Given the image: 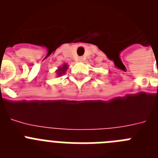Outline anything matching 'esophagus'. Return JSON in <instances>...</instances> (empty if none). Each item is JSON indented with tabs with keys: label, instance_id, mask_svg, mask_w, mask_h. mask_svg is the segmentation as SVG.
<instances>
[{
	"label": "esophagus",
	"instance_id": "34e87169",
	"mask_svg": "<svg viewBox=\"0 0 158 158\" xmlns=\"http://www.w3.org/2000/svg\"><path fill=\"white\" fill-rule=\"evenodd\" d=\"M78 60H79L80 62H83V61H84V58H83V57H79Z\"/></svg>",
	"mask_w": 158,
	"mask_h": 158
}]
</instances>
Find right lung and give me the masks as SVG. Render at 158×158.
<instances>
[{"instance_id": "right-lung-1", "label": "right lung", "mask_w": 158, "mask_h": 158, "mask_svg": "<svg viewBox=\"0 0 158 158\" xmlns=\"http://www.w3.org/2000/svg\"><path fill=\"white\" fill-rule=\"evenodd\" d=\"M67 69H68L67 64H64L62 67H59V69H57V75H58V77H61L62 74H64Z\"/></svg>"}]
</instances>
